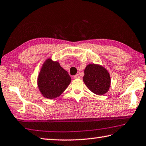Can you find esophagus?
I'll return each instance as SVG.
<instances>
[{
  "label": "esophagus",
  "instance_id": "esophagus-1",
  "mask_svg": "<svg viewBox=\"0 0 146 146\" xmlns=\"http://www.w3.org/2000/svg\"><path fill=\"white\" fill-rule=\"evenodd\" d=\"M73 78L75 79H77V78H80V75H78V74H76V75H75V76H73Z\"/></svg>",
  "mask_w": 146,
  "mask_h": 146
}]
</instances>
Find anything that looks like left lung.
<instances>
[{"label": "left lung", "instance_id": "8db88e82", "mask_svg": "<svg viewBox=\"0 0 146 146\" xmlns=\"http://www.w3.org/2000/svg\"><path fill=\"white\" fill-rule=\"evenodd\" d=\"M83 78L85 84L88 89L97 95H104L110 87V73L102 66L90 64L84 70Z\"/></svg>", "mask_w": 146, "mask_h": 146}]
</instances>
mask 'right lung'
<instances>
[{
	"mask_svg": "<svg viewBox=\"0 0 146 146\" xmlns=\"http://www.w3.org/2000/svg\"><path fill=\"white\" fill-rule=\"evenodd\" d=\"M71 77L57 61L48 59L38 76V87L43 96L53 99L64 92L71 82Z\"/></svg>",
	"mask_w": 146,
	"mask_h": 146,
	"instance_id": "right-lung-1",
	"label": "right lung"
}]
</instances>
